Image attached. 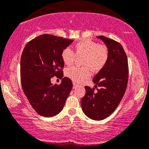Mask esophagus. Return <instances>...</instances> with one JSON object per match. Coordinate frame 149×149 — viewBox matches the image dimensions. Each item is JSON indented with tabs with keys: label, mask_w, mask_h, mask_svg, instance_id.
Returning a JSON list of instances; mask_svg holds the SVG:
<instances>
[{
	"label": "esophagus",
	"mask_w": 149,
	"mask_h": 149,
	"mask_svg": "<svg viewBox=\"0 0 149 149\" xmlns=\"http://www.w3.org/2000/svg\"><path fill=\"white\" fill-rule=\"evenodd\" d=\"M77 87V84L75 83H74L73 84V88H75Z\"/></svg>",
	"instance_id": "esophagus-1"
}]
</instances>
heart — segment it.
Masks as SVG:
<instances>
[{"label":"heart","instance_id":"b5f03b06","mask_svg":"<svg viewBox=\"0 0 149 149\" xmlns=\"http://www.w3.org/2000/svg\"><path fill=\"white\" fill-rule=\"evenodd\" d=\"M77 56H84L81 64L84 67L73 66L65 70V74L75 82H81L91 75L90 68L94 72L101 70L108 61L109 52L106 46L98 44L91 40H83L77 43L73 51L65 48L61 54L62 60L67 65H71Z\"/></svg>","mask_w":149,"mask_h":149}]
</instances>
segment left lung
I'll return each mask as SVG.
<instances>
[{
	"mask_svg": "<svg viewBox=\"0 0 149 149\" xmlns=\"http://www.w3.org/2000/svg\"><path fill=\"white\" fill-rule=\"evenodd\" d=\"M108 48L106 64L93 77L94 88L85 86L86 93L81 105L86 116L102 120L110 116L120 104L128 82L127 57L120 43L104 36H97ZM98 87L97 91L95 88Z\"/></svg>",
	"mask_w": 149,
	"mask_h": 149,
	"instance_id": "left-lung-1",
	"label": "left lung"
}]
</instances>
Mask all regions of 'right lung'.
I'll return each instance as SVG.
<instances>
[{"instance_id": "obj_1", "label": "right lung", "mask_w": 149, "mask_h": 149, "mask_svg": "<svg viewBox=\"0 0 149 149\" xmlns=\"http://www.w3.org/2000/svg\"><path fill=\"white\" fill-rule=\"evenodd\" d=\"M73 40L51 34H42L29 41L20 61L23 91L34 111L41 116L53 117L63 110L72 82L68 77L61 84H52L54 76L61 79L64 63L61 54Z\"/></svg>"}]
</instances>
